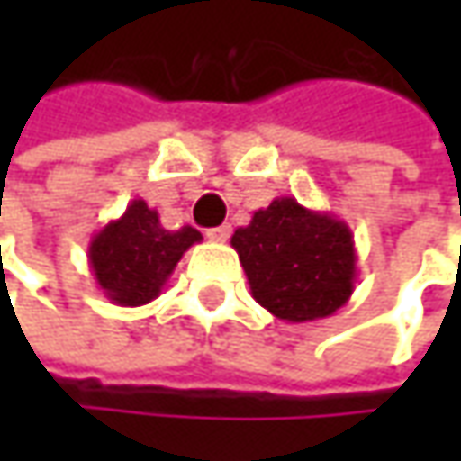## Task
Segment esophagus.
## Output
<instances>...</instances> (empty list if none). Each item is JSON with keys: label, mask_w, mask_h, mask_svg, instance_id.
<instances>
[{"label": "esophagus", "mask_w": 461, "mask_h": 461, "mask_svg": "<svg viewBox=\"0 0 461 461\" xmlns=\"http://www.w3.org/2000/svg\"><path fill=\"white\" fill-rule=\"evenodd\" d=\"M231 234L230 224H221V227H213V230H208V240H213V242H227Z\"/></svg>", "instance_id": "34e87169"}]
</instances>
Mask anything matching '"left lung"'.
Here are the masks:
<instances>
[{"instance_id": "left-lung-1", "label": "left lung", "mask_w": 461, "mask_h": 461, "mask_svg": "<svg viewBox=\"0 0 461 461\" xmlns=\"http://www.w3.org/2000/svg\"><path fill=\"white\" fill-rule=\"evenodd\" d=\"M253 299L285 322L321 321L341 310L357 275L352 231L330 213L275 197L231 234Z\"/></svg>"}]
</instances>
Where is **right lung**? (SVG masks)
<instances>
[{
  "instance_id": "add662e5",
  "label": "right lung",
  "mask_w": 461,
  "mask_h": 461,
  "mask_svg": "<svg viewBox=\"0 0 461 461\" xmlns=\"http://www.w3.org/2000/svg\"><path fill=\"white\" fill-rule=\"evenodd\" d=\"M200 240L203 234L192 227L165 230L154 208L133 200L120 219L93 234L87 261L112 304L140 307L159 296L181 256Z\"/></svg>"
}]
</instances>
